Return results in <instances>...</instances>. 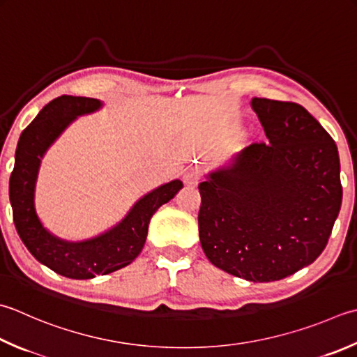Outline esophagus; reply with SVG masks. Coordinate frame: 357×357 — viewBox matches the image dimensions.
Segmentation results:
<instances>
[{
    "instance_id": "obj_1",
    "label": "esophagus",
    "mask_w": 357,
    "mask_h": 357,
    "mask_svg": "<svg viewBox=\"0 0 357 357\" xmlns=\"http://www.w3.org/2000/svg\"><path fill=\"white\" fill-rule=\"evenodd\" d=\"M199 181V173L195 170H187L184 173V183L185 184H197Z\"/></svg>"
}]
</instances>
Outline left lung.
Listing matches in <instances>:
<instances>
[{
    "label": "left lung",
    "instance_id": "8db88e82",
    "mask_svg": "<svg viewBox=\"0 0 357 357\" xmlns=\"http://www.w3.org/2000/svg\"><path fill=\"white\" fill-rule=\"evenodd\" d=\"M250 105L269 144H250L198 185V225L213 266L263 283L322 254L342 204L340 162L336 142L302 105Z\"/></svg>",
    "mask_w": 357,
    "mask_h": 357
}]
</instances>
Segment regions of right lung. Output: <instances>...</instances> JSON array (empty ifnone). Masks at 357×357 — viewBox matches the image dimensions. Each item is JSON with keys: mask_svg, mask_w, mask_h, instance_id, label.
Masks as SVG:
<instances>
[{"mask_svg": "<svg viewBox=\"0 0 357 357\" xmlns=\"http://www.w3.org/2000/svg\"><path fill=\"white\" fill-rule=\"evenodd\" d=\"M100 107V100L89 97L60 96L49 102L21 132L9 181L13 222L21 241L41 264L75 280L128 266L141 254L151 216L183 188L179 179L155 188L139 199L119 225L91 240L66 241L45 229L33 201L41 159L77 116L94 113Z\"/></svg>", "mask_w": 357, "mask_h": 357, "instance_id": "add662e5", "label": "right lung"}]
</instances>
